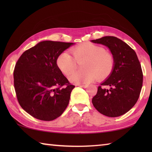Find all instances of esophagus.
I'll return each mask as SVG.
<instances>
[{
	"instance_id": "34e87169",
	"label": "esophagus",
	"mask_w": 152,
	"mask_h": 152,
	"mask_svg": "<svg viewBox=\"0 0 152 152\" xmlns=\"http://www.w3.org/2000/svg\"><path fill=\"white\" fill-rule=\"evenodd\" d=\"M79 86H80V87H82V88H86V87L88 86V85H82V84H81V85H79Z\"/></svg>"
}]
</instances>
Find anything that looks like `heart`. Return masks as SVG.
<instances>
[{
    "mask_svg": "<svg viewBox=\"0 0 152 152\" xmlns=\"http://www.w3.org/2000/svg\"><path fill=\"white\" fill-rule=\"evenodd\" d=\"M70 53L72 56L66 51L59 55L56 64L61 72L68 76L76 70L77 63L84 61L82 67L84 71L73 73L69 78L73 84H88L96 78L102 80L114 70V55L101 45L91 42L82 43L72 48Z\"/></svg>",
    "mask_w": 152,
    "mask_h": 152,
    "instance_id": "heart-1",
    "label": "heart"
}]
</instances>
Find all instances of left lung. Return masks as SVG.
I'll list each match as a JSON object with an SVG mask.
<instances>
[{
    "mask_svg": "<svg viewBox=\"0 0 152 152\" xmlns=\"http://www.w3.org/2000/svg\"><path fill=\"white\" fill-rule=\"evenodd\" d=\"M92 42L107 46L115 58L114 70L99 86L92 102L105 116H121L132 109L140 97L143 84L140 62L135 51L116 37L106 36Z\"/></svg>",
    "mask_w": 152,
    "mask_h": 152,
    "instance_id": "1",
    "label": "left lung"
}]
</instances>
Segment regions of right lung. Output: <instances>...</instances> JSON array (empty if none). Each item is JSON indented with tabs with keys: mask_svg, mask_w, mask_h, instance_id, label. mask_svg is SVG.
Masks as SVG:
<instances>
[{
	"mask_svg": "<svg viewBox=\"0 0 152 152\" xmlns=\"http://www.w3.org/2000/svg\"><path fill=\"white\" fill-rule=\"evenodd\" d=\"M73 43L39 42L23 53L13 72L20 106L35 119L52 121L68 107L72 85L56 64L57 58Z\"/></svg>",
	"mask_w": 152,
	"mask_h": 152,
	"instance_id": "obj_1",
	"label": "right lung"
}]
</instances>
